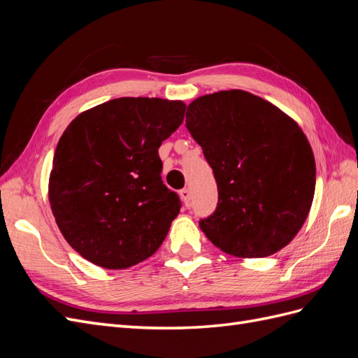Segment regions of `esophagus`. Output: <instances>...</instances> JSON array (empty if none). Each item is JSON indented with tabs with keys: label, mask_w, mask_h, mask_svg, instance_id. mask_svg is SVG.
Masks as SVG:
<instances>
[{
	"label": "esophagus",
	"mask_w": 358,
	"mask_h": 358,
	"mask_svg": "<svg viewBox=\"0 0 358 358\" xmlns=\"http://www.w3.org/2000/svg\"><path fill=\"white\" fill-rule=\"evenodd\" d=\"M179 196H180V199H182L183 204H185V206H189V203H191V192H189V189H188V188H183V189H180Z\"/></svg>",
	"instance_id": "esophagus-1"
}]
</instances>
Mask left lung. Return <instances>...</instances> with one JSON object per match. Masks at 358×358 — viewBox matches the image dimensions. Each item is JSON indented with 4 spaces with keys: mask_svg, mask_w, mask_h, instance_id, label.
<instances>
[{
    "mask_svg": "<svg viewBox=\"0 0 358 358\" xmlns=\"http://www.w3.org/2000/svg\"><path fill=\"white\" fill-rule=\"evenodd\" d=\"M187 128L218 183L216 210L200 221L206 237L239 258L285 248L315 194V158L299 124L262 96L230 90L194 100Z\"/></svg>",
    "mask_w": 358,
    "mask_h": 358,
    "instance_id": "8db88e82",
    "label": "left lung"
}]
</instances>
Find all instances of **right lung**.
<instances>
[{
  "instance_id": "1",
  "label": "right lung",
  "mask_w": 358,
  "mask_h": 358,
  "mask_svg": "<svg viewBox=\"0 0 358 358\" xmlns=\"http://www.w3.org/2000/svg\"><path fill=\"white\" fill-rule=\"evenodd\" d=\"M183 101L122 96L76 116L49 176L64 239L88 262L117 270L157 252L180 210L161 180L158 149L183 121Z\"/></svg>"
}]
</instances>
